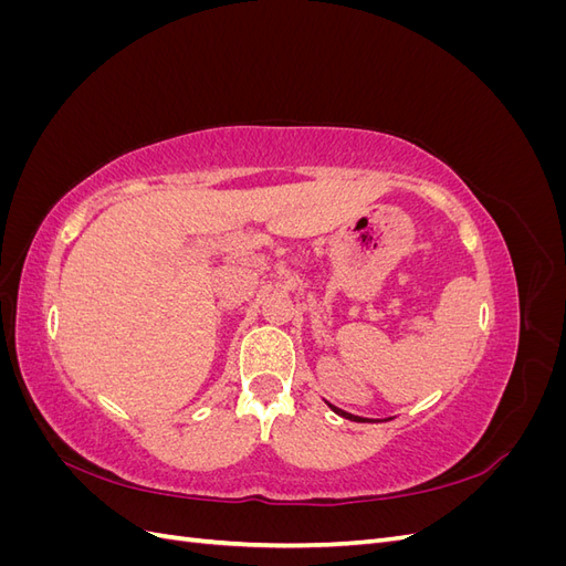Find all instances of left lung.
Here are the masks:
<instances>
[{"instance_id":"8db88e82","label":"left lung","mask_w":566,"mask_h":566,"mask_svg":"<svg viewBox=\"0 0 566 566\" xmlns=\"http://www.w3.org/2000/svg\"><path fill=\"white\" fill-rule=\"evenodd\" d=\"M337 416H342V418H347V420H354V422H370V420H366V418H358V416H352V413H347V410H342V408H337V406H333V403H328Z\"/></svg>"}]
</instances>
